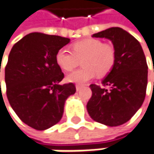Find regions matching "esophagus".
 I'll return each mask as SVG.
<instances>
[{
	"label": "esophagus",
	"mask_w": 154,
	"mask_h": 154,
	"mask_svg": "<svg viewBox=\"0 0 154 154\" xmlns=\"http://www.w3.org/2000/svg\"><path fill=\"white\" fill-rule=\"evenodd\" d=\"M81 88H82V85H76V89H77V91H80V90H81Z\"/></svg>",
	"instance_id": "obj_1"
}]
</instances>
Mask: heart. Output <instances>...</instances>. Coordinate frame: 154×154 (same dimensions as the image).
<instances>
[{
	"mask_svg": "<svg viewBox=\"0 0 154 154\" xmlns=\"http://www.w3.org/2000/svg\"><path fill=\"white\" fill-rule=\"evenodd\" d=\"M72 52L61 49L56 55L59 67L69 71L77 67L82 60L83 68L69 73L66 80L70 83L83 85L95 77L106 76L115 64L116 52L111 44L104 43L101 40L88 38L76 42L71 45Z\"/></svg>",
	"mask_w": 154,
	"mask_h": 154,
	"instance_id": "1",
	"label": "heart"
}]
</instances>
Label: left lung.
<instances>
[{"instance_id":"1","label":"left lung","mask_w":154,"mask_h":154,"mask_svg":"<svg viewBox=\"0 0 154 154\" xmlns=\"http://www.w3.org/2000/svg\"><path fill=\"white\" fill-rule=\"evenodd\" d=\"M92 36L112 41L116 61L102 81L104 87L90 85L92 95L87 111L96 122L118 126L130 120L145 100L148 73L146 57L139 41L121 28H110Z\"/></svg>"}]
</instances>
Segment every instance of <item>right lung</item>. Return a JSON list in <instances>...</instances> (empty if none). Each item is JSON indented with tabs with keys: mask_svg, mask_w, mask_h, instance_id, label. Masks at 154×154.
I'll list each match as a JSON object with an SVG mask.
<instances>
[{
	"mask_svg": "<svg viewBox=\"0 0 154 154\" xmlns=\"http://www.w3.org/2000/svg\"><path fill=\"white\" fill-rule=\"evenodd\" d=\"M69 38L34 32L18 41L5 67L8 102L19 119L35 130L58 123L65 100L76 92L73 83L59 85L64 77L56 55Z\"/></svg>",
	"mask_w": 154,
	"mask_h": 154,
	"instance_id": "1",
	"label": "right lung"
}]
</instances>
